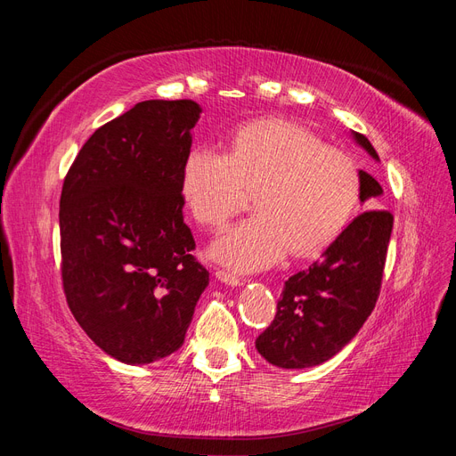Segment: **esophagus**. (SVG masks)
<instances>
[{"instance_id":"obj_1","label":"esophagus","mask_w":456,"mask_h":456,"mask_svg":"<svg viewBox=\"0 0 456 456\" xmlns=\"http://www.w3.org/2000/svg\"><path fill=\"white\" fill-rule=\"evenodd\" d=\"M216 278L223 281V283H226V285H232V287H238V285L243 283V280L240 278V275L232 273L228 270H216Z\"/></svg>"}]
</instances>
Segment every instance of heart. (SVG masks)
Masks as SVG:
<instances>
[{"label": "heart", "mask_w": 456, "mask_h": 456, "mask_svg": "<svg viewBox=\"0 0 456 456\" xmlns=\"http://www.w3.org/2000/svg\"><path fill=\"white\" fill-rule=\"evenodd\" d=\"M181 188L191 216L209 228H223L255 190L256 213L211 247L223 265L255 272L291 249L306 256L333 241L360 200V169L298 123L258 119L233 131L226 151L191 148Z\"/></svg>", "instance_id": "heart-1"}]
</instances>
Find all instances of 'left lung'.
<instances>
[{"label":"left lung","instance_id":"8db88e82","mask_svg":"<svg viewBox=\"0 0 456 456\" xmlns=\"http://www.w3.org/2000/svg\"><path fill=\"white\" fill-rule=\"evenodd\" d=\"M355 142L379 161L362 133ZM382 196V186L360 171L362 203ZM394 215L370 209L357 215L308 270L285 281L270 327L255 346L275 367L305 369L337 355L363 327L380 293Z\"/></svg>","mask_w":456,"mask_h":456}]
</instances>
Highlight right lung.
<instances>
[{
    "mask_svg": "<svg viewBox=\"0 0 456 456\" xmlns=\"http://www.w3.org/2000/svg\"><path fill=\"white\" fill-rule=\"evenodd\" d=\"M201 108L144 101L96 129L61 194L62 287L76 322L114 360L183 346L209 285L183 216V163Z\"/></svg>",
    "mask_w": 456,
    "mask_h": 456,
    "instance_id": "add662e5",
    "label": "right lung"
}]
</instances>
